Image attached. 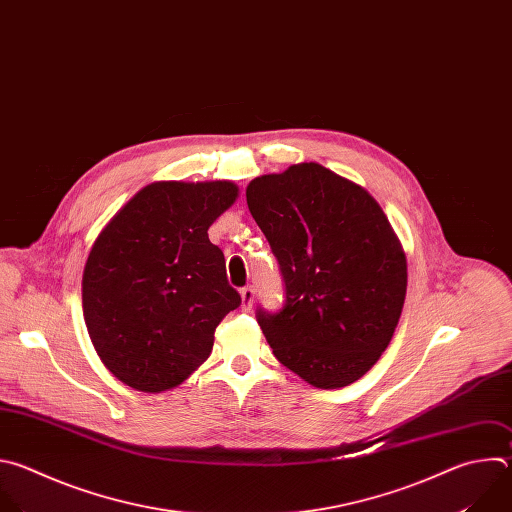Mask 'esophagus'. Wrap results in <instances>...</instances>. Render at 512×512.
<instances>
[{"mask_svg":"<svg viewBox=\"0 0 512 512\" xmlns=\"http://www.w3.org/2000/svg\"><path fill=\"white\" fill-rule=\"evenodd\" d=\"M240 296H242V309L244 311H250L252 304H254V288L252 286H246L240 290Z\"/></svg>","mask_w":512,"mask_h":512,"instance_id":"34e87169","label":"esophagus"}]
</instances>
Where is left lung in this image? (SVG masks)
<instances>
[{
    "instance_id": "left-lung-1",
    "label": "left lung",
    "mask_w": 512,
    "mask_h": 512,
    "mask_svg": "<svg viewBox=\"0 0 512 512\" xmlns=\"http://www.w3.org/2000/svg\"><path fill=\"white\" fill-rule=\"evenodd\" d=\"M246 201L286 284L282 311L256 315L274 357L319 389L357 381L387 349L407 288L381 206L319 163L252 179Z\"/></svg>"
}]
</instances>
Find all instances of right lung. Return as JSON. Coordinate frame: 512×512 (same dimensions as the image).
I'll return each mask as SVG.
<instances>
[{"label":"right lung","mask_w":512,"mask_h":512,"mask_svg":"<svg viewBox=\"0 0 512 512\" xmlns=\"http://www.w3.org/2000/svg\"><path fill=\"white\" fill-rule=\"evenodd\" d=\"M232 181H155L94 240L82 313L96 355L119 381L159 393L183 383L238 309L210 226L238 199Z\"/></svg>","instance_id":"1"}]
</instances>
